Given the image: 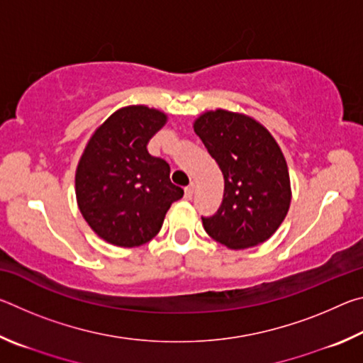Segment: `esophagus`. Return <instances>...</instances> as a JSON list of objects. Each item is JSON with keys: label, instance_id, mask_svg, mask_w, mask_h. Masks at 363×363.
Listing matches in <instances>:
<instances>
[{"label": "esophagus", "instance_id": "1", "mask_svg": "<svg viewBox=\"0 0 363 363\" xmlns=\"http://www.w3.org/2000/svg\"><path fill=\"white\" fill-rule=\"evenodd\" d=\"M194 190H195L194 184H192V186L186 187V190H184V196H186V200H192V196H194Z\"/></svg>", "mask_w": 363, "mask_h": 363}]
</instances>
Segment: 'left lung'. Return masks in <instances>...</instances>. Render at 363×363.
Here are the masks:
<instances>
[{
  "label": "left lung",
  "instance_id": "1",
  "mask_svg": "<svg viewBox=\"0 0 363 363\" xmlns=\"http://www.w3.org/2000/svg\"><path fill=\"white\" fill-rule=\"evenodd\" d=\"M194 131L224 176L223 203L213 216H201L206 233L232 250L266 242L291 201L280 147L253 118L220 108L201 115Z\"/></svg>",
  "mask_w": 363,
  "mask_h": 363
}]
</instances>
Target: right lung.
I'll list each match as a JSON object with an SVG mask.
<instances>
[{"label": "right lung", "instance_id": "add662e5", "mask_svg": "<svg viewBox=\"0 0 363 363\" xmlns=\"http://www.w3.org/2000/svg\"><path fill=\"white\" fill-rule=\"evenodd\" d=\"M167 115L145 106L116 110L94 133L78 163L79 211L97 235L116 247H138L162 229L184 190L169 179V164L147 152Z\"/></svg>", "mask_w": 363, "mask_h": 363}]
</instances>
